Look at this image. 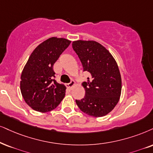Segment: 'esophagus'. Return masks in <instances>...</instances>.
Here are the masks:
<instances>
[{"mask_svg": "<svg viewBox=\"0 0 153 153\" xmlns=\"http://www.w3.org/2000/svg\"><path fill=\"white\" fill-rule=\"evenodd\" d=\"M75 85V81L74 80H71V82H69V83H68L67 84V85H68V88H72L73 86H74Z\"/></svg>", "mask_w": 153, "mask_h": 153, "instance_id": "obj_1", "label": "esophagus"}]
</instances>
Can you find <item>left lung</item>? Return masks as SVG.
I'll return each mask as SVG.
<instances>
[{"label": "left lung", "instance_id": "obj_1", "mask_svg": "<svg viewBox=\"0 0 153 153\" xmlns=\"http://www.w3.org/2000/svg\"><path fill=\"white\" fill-rule=\"evenodd\" d=\"M80 59L83 71L90 78L82 82L85 95L75 100L81 111L94 117L107 115L119 102L121 92V78L119 67L109 51L94 41L78 40L72 44Z\"/></svg>", "mask_w": 153, "mask_h": 153}]
</instances>
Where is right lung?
I'll list each match as a JSON object with an SVG mask.
<instances>
[{"instance_id": "add662e5", "label": "right lung", "mask_w": 153, "mask_h": 153, "mask_svg": "<svg viewBox=\"0 0 153 153\" xmlns=\"http://www.w3.org/2000/svg\"><path fill=\"white\" fill-rule=\"evenodd\" d=\"M71 42L63 38L48 39L34 50L25 65L21 93L25 102L35 111H51L65 97L66 88L55 80L53 66Z\"/></svg>"}]
</instances>
